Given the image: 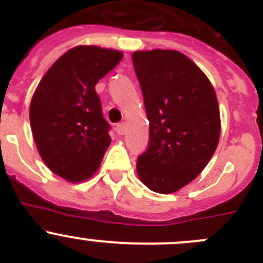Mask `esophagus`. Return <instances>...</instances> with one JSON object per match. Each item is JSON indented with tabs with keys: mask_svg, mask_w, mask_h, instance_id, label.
<instances>
[{
	"mask_svg": "<svg viewBox=\"0 0 263 263\" xmlns=\"http://www.w3.org/2000/svg\"><path fill=\"white\" fill-rule=\"evenodd\" d=\"M116 132L118 135H124L126 134V124L124 123H118L116 126Z\"/></svg>",
	"mask_w": 263,
	"mask_h": 263,
	"instance_id": "esophagus-1",
	"label": "esophagus"
}]
</instances>
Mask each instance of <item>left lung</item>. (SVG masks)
Returning a JSON list of instances; mask_svg holds the SVG:
<instances>
[{"mask_svg":"<svg viewBox=\"0 0 263 263\" xmlns=\"http://www.w3.org/2000/svg\"><path fill=\"white\" fill-rule=\"evenodd\" d=\"M148 119V147L137 174L151 191L173 193L192 182L213 158L220 113L208 76L178 50L132 54Z\"/></svg>","mask_w":263,"mask_h":263,"instance_id":"1","label":"left lung"}]
</instances>
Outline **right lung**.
Returning <instances> with one entry per match:
<instances>
[{
	"mask_svg": "<svg viewBox=\"0 0 263 263\" xmlns=\"http://www.w3.org/2000/svg\"><path fill=\"white\" fill-rule=\"evenodd\" d=\"M119 50L79 46L46 72L30 103V127L42 159L53 173L78 183L99 168L110 144L95 85L122 60Z\"/></svg>",
	"mask_w": 263,
	"mask_h": 263,
	"instance_id": "1",
	"label": "right lung"
}]
</instances>
